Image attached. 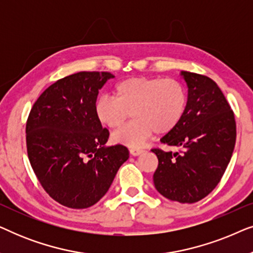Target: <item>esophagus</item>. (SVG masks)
<instances>
[{
    "label": "esophagus",
    "mask_w": 253,
    "mask_h": 253,
    "mask_svg": "<svg viewBox=\"0 0 253 253\" xmlns=\"http://www.w3.org/2000/svg\"><path fill=\"white\" fill-rule=\"evenodd\" d=\"M144 152V150H141V148H138V147H131L130 148V154L133 155V157H137V155L141 154Z\"/></svg>",
    "instance_id": "1"
}]
</instances>
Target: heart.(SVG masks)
<instances>
[{
	"mask_svg": "<svg viewBox=\"0 0 253 253\" xmlns=\"http://www.w3.org/2000/svg\"><path fill=\"white\" fill-rule=\"evenodd\" d=\"M112 96L96 100L94 113L102 126L117 129L129 119L133 120L113 134L114 143L138 147L154 132H171L181 123L188 106V93L176 79L131 77L117 83Z\"/></svg>",
	"mask_w": 253,
	"mask_h": 253,
	"instance_id": "b5f03b06",
	"label": "heart"
}]
</instances>
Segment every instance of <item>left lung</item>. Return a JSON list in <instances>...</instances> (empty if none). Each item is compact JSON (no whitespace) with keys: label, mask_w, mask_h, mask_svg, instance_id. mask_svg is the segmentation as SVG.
<instances>
[{"label":"left lung","mask_w":253,"mask_h":253,"mask_svg":"<svg viewBox=\"0 0 253 253\" xmlns=\"http://www.w3.org/2000/svg\"><path fill=\"white\" fill-rule=\"evenodd\" d=\"M181 76L188 86L185 114L160 139L181 150H152L159 160L153 182L167 199L192 204L212 192L226 171L236 141V122L215 82L189 71H181Z\"/></svg>","instance_id":"obj_1"}]
</instances>
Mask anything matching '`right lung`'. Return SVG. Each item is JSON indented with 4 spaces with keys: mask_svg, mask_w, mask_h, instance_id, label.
I'll use <instances>...</instances> for the list:
<instances>
[{
    "mask_svg": "<svg viewBox=\"0 0 253 253\" xmlns=\"http://www.w3.org/2000/svg\"><path fill=\"white\" fill-rule=\"evenodd\" d=\"M114 76L82 71L41 94L26 122V146L40 184L69 209H87L106 195L129 159L123 145L106 146L109 131L96 119L99 89Z\"/></svg>",
    "mask_w": 253,
    "mask_h": 253,
    "instance_id": "right-lung-1",
    "label": "right lung"
}]
</instances>
